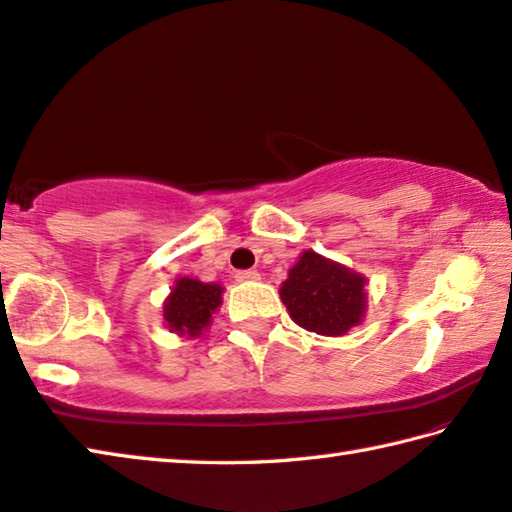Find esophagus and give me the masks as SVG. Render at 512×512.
Returning a JSON list of instances; mask_svg holds the SVG:
<instances>
[{"mask_svg":"<svg viewBox=\"0 0 512 512\" xmlns=\"http://www.w3.org/2000/svg\"><path fill=\"white\" fill-rule=\"evenodd\" d=\"M235 277H237V282H255V280H259V273L253 271V268H248V271H237Z\"/></svg>","mask_w":512,"mask_h":512,"instance_id":"1","label":"esophagus"}]
</instances>
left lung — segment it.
<instances>
[{"label":"left lung","instance_id":"8db88e82","mask_svg":"<svg viewBox=\"0 0 512 512\" xmlns=\"http://www.w3.org/2000/svg\"><path fill=\"white\" fill-rule=\"evenodd\" d=\"M282 302L302 329L320 336H345L367 306L365 277L313 250L302 253L280 288Z\"/></svg>","mask_w":512,"mask_h":512}]
</instances>
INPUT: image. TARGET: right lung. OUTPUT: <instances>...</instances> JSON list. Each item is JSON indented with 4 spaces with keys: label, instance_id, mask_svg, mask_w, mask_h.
Here are the masks:
<instances>
[{
    "label": "right lung",
    "instance_id": "right-lung-1",
    "mask_svg": "<svg viewBox=\"0 0 512 512\" xmlns=\"http://www.w3.org/2000/svg\"><path fill=\"white\" fill-rule=\"evenodd\" d=\"M221 293L224 288L219 284H203L199 280H190V277H181L163 306V318L170 324V329L181 336L185 333L190 338L199 336L221 304Z\"/></svg>",
    "mask_w": 512,
    "mask_h": 512
}]
</instances>
